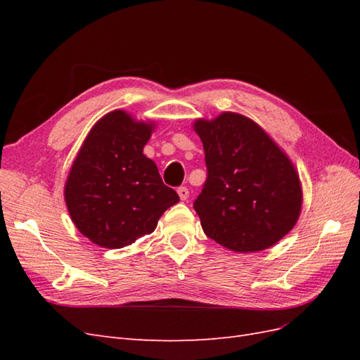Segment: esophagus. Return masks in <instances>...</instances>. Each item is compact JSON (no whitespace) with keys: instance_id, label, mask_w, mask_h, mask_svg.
<instances>
[{"instance_id":"esophagus-1","label":"esophagus","mask_w":360,"mask_h":360,"mask_svg":"<svg viewBox=\"0 0 360 360\" xmlns=\"http://www.w3.org/2000/svg\"><path fill=\"white\" fill-rule=\"evenodd\" d=\"M177 193H179V197H180L183 201L189 198V189H188L186 186H180V188L177 189Z\"/></svg>"}]
</instances>
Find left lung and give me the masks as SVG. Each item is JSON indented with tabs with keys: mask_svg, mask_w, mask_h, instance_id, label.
Masks as SVG:
<instances>
[{
	"mask_svg": "<svg viewBox=\"0 0 360 360\" xmlns=\"http://www.w3.org/2000/svg\"><path fill=\"white\" fill-rule=\"evenodd\" d=\"M207 179L193 209L207 237L236 252L270 248L291 231L302 209L296 169L252 120L224 112L197 120Z\"/></svg>",
	"mask_w": 360,
	"mask_h": 360,
	"instance_id": "1",
	"label": "left lung"
}]
</instances>
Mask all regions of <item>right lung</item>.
I'll return each mask as SVG.
<instances>
[{"mask_svg":"<svg viewBox=\"0 0 360 360\" xmlns=\"http://www.w3.org/2000/svg\"><path fill=\"white\" fill-rule=\"evenodd\" d=\"M153 124L124 111L102 117L76 156L64 188L76 228L102 248L118 249L153 233L159 217L179 202L143 148Z\"/></svg>","mask_w":360,"mask_h":360,"instance_id":"right-lung-1","label":"right lung"}]
</instances>
